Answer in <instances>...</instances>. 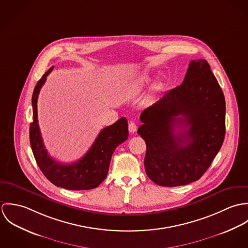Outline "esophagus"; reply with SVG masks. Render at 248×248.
Wrapping results in <instances>:
<instances>
[{"label": "esophagus", "instance_id": "1", "mask_svg": "<svg viewBox=\"0 0 248 248\" xmlns=\"http://www.w3.org/2000/svg\"><path fill=\"white\" fill-rule=\"evenodd\" d=\"M129 132L131 134H134L137 132V124L135 122H130L129 123Z\"/></svg>", "mask_w": 248, "mask_h": 248}]
</instances>
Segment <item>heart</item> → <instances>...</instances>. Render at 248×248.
Here are the masks:
<instances>
[{"instance_id":"heart-1","label":"heart","mask_w":248,"mask_h":248,"mask_svg":"<svg viewBox=\"0 0 248 248\" xmlns=\"http://www.w3.org/2000/svg\"><path fill=\"white\" fill-rule=\"evenodd\" d=\"M150 80L148 79V78H146L145 80H142V85H144V84H147L148 82H149ZM163 89V86H162V84H157V85H155V88H154V92L155 93H159L161 90Z\"/></svg>"}]
</instances>
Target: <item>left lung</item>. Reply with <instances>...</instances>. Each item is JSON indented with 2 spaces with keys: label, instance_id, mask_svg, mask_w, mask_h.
Here are the masks:
<instances>
[{
  "label": "left lung",
  "instance_id": "left-lung-1",
  "mask_svg": "<svg viewBox=\"0 0 248 248\" xmlns=\"http://www.w3.org/2000/svg\"><path fill=\"white\" fill-rule=\"evenodd\" d=\"M140 120L145 171L155 184L175 187L202 177L225 135L224 95L207 61L192 60L182 84L145 108Z\"/></svg>",
  "mask_w": 248,
  "mask_h": 248
}]
</instances>
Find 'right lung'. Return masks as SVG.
Instances as JSON below:
<instances>
[{
    "mask_svg": "<svg viewBox=\"0 0 248 248\" xmlns=\"http://www.w3.org/2000/svg\"><path fill=\"white\" fill-rule=\"evenodd\" d=\"M51 67L38 81L32 94L33 121L30 127V140L36 162L46 177L54 185L68 190H90L96 188L108 175L110 157L115 148L126 141L129 136L128 121L121 117L112 125L104 128L85 155L71 164L57 162L45 149L37 117V99Z\"/></svg>",
    "mask_w": 248,
    "mask_h": 248,
    "instance_id": "right-lung-1",
    "label": "right lung"
}]
</instances>
